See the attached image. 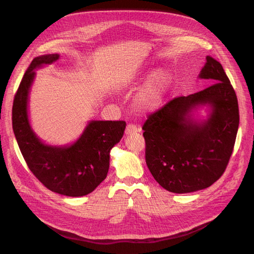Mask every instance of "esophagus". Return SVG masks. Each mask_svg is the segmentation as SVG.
I'll return each mask as SVG.
<instances>
[{
  "label": "esophagus",
  "mask_w": 254,
  "mask_h": 254,
  "mask_svg": "<svg viewBox=\"0 0 254 254\" xmlns=\"http://www.w3.org/2000/svg\"><path fill=\"white\" fill-rule=\"evenodd\" d=\"M141 131V127L139 126H135V125H132V124H129L127 127H126V134H131V133H135V132H140Z\"/></svg>",
  "instance_id": "obj_1"
}]
</instances>
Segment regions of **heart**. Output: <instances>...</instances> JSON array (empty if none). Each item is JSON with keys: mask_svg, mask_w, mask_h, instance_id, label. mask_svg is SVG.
Instances as JSON below:
<instances>
[{"mask_svg": "<svg viewBox=\"0 0 254 254\" xmlns=\"http://www.w3.org/2000/svg\"><path fill=\"white\" fill-rule=\"evenodd\" d=\"M148 76L133 98L134 108L143 113L156 111L162 104L171 84V75L165 68H158L151 74L144 72L142 78Z\"/></svg>", "mask_w": 254, "mask_h": 254, "instance_id": "obj_1", "label": "heart"}]
</instances>
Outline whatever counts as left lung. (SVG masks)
Listing matches in <instances>:
<instances>
[{"instance_id": "obj_1", "label": "left lung", "mask_w": 254, "mask_h": 254, "mask_svg": "<svg viewBox=\"0 0 254 254\" xmlns=\"http://www.w3.org/2000/svg\"><path fill=\"white\" fill-rule=\"evenodd\" d=\"M205 59L198 78L211 86L174 98L143 126L149 172L161 187L176 194L206 189L220 178L238 130L235 91L218 61ZM201 109L207 111L205 118L198 115Z\"/></svg>"}]
</instances>
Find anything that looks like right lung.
<instances>
[{
    "label": "right lung",
    "instance_id": "obj_1",
    "mask_svg": "<svg viewBox=\"0 0 254 254\" xmlns=\"http://www.w3.org/2000/svg\"><path fill=\"white\" fill-rule=\"evenodd\" d=\"M59 59L58 54L36 57L29 64L12 106V129L29 170L52 191L81 197L93 191L107 177L110 151L124 134L123 121H89L76 141L66 145L43 142L30 125L28 103L36 71Z\"/></svg>",
    "mask_w": 254,
    "mask_h": 254
}]
</instances>
